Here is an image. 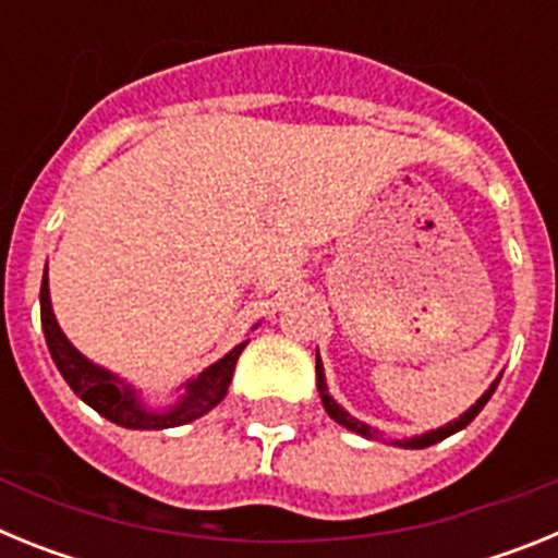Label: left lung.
Segmentation results:
<instances>
[{
  "mask_svg": "<svg viewBox=\"0 0 558 558\" xmlns=\"http://www.w3.org/2000/svg\"><path fill=\"white\" fill-rule=\"evenodd\" d=\"M315 377H318V391H322L324 411H327L329 416H332L335 422H338V425H343V427H347V430H354V433H360V436H366V438H377V430H372V427H366V425H363V422H357V418H352V416H349V413L343 411V408H340L338 402H335L332 397H329V391H327V383H324V366H322V360H315ZM497 383H500V377H497L495 383H492V388H489V391L483 393V397L477 399L475 405H472L470 411L463 413V416H458L456 422H450V425H445V427H438V430H430V433H425V436H416V438H405V441H397V445H399V447H408V450H422V447H430V445H436V441H445V438H447V436H452V433L463 430V427L470 425L472 418H475L477 413L483 411V405H486V402H489V397H492V393H495Z\"/></svg>",
  "mask_w": 558,
  "mask_h": 558,
  "instance_id": "1",
  "label": "left lung"
}]
</instances>
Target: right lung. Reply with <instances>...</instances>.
Returning <instances> with one entry per match:
<instances>
[{
    "instance_id": "1",
    "label": "right lung",
    "mask_w": 558,
    "mask_h": 558,
    "mask_svg": "<svg viewBox=\"0 0 558 558\" xmlns=\"http://www.w3.org/2000/svg\"><path fill=\"white\" fill-rule=\"evenodd\" d=\"M41 327L44 338H47L49 354L56 360L58 372L63 374L69 388H72L86 405L95 408L100 416H106L108 422H113V425L120 427H131V430H165V427L186 425V422H195L198 416L209 413L211 408L218 405L220 399L226 397V391H229L236 357H240V352H243L245 343H248V340H245V343L234 347L226 357H220L218 363H211L198 379H192L190 386H186V397L181 399L179 405L170 408V411L165 413H153L136 402L131 388L120 386V379L111 377L108 372H102L95 363H88V360L69 343L66 335L58 327L56 315H52L47 274H44L41 282Z\"/></svg>"
}]
</instances>
